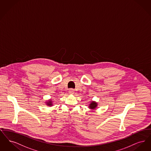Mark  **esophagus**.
<instances>
[{
	"instance_id": "34e87169",
	"label": "esophagus",
	"mask_w": 151,
	"mask_h": 151,
	"mask_svg": "<svg viewBox=\"0 0 151 151\" xmlns=\"http://www.w3.org/2000/svg\"><path fill=\"white\" fill-rule=\"evenodd\" d=\"M69 93L72 94L74 93V89H70L69 90Z\"/></svg>"
}]
</instances>
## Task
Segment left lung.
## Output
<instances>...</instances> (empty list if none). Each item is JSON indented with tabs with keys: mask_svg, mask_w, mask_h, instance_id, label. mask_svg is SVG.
<instances>
[{
	"mask_svg": "<svg viewBox=\"0 0 151 151\" xmlns=\"http://www.w3.org/2000/svg\"><path fill=\"white\" fill-rule=\"evenodd\" d=\"M97 102H96L94 101H92L91 103L89 105V108H90L91 109H93V110L97 108Z\"/></svg>",
	"mask_w": 151,
	"mask_h": 151,
	"instance_id": "8db88e82",
	"label": "left lung"
}]
</instances>
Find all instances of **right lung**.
Here are the masks:
<instances>
[{
    "label": "right lung",
    "instance_id": "right-lung-1",
    "mask_svg": "<svg viewBox=\"0 0 151 151\" xmlns=\"http://www.w3.org/2000/svg\"><path fill=\"white\" fill-rule=\"evenodd\" d=\"M46 105H47V106H52V101L51 100L49 101L46 102Z\"/></svg>",
    "mask_w": 151,
    "mask_h": 151
}]
</instances>
